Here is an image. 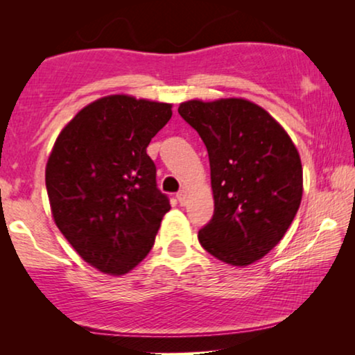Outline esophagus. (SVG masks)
Here are the masks:
<instances>
[{
    "instance_id": "34e87169",
    "label": "esophagus",
    "mask_w": 355,
    "mask_h": 355,
    "mask_svg": "<svg viewBox=\"0 0 355 355\" xmlns=\"http://www.w3.org/2000/svg\"><path fill=\"white\" fill-rule=\"evenodd\" d=\"M176 198H178V202L181 203V205H184V203H186V200H187V191H181V192H178Z\"/></svg>"
}]
</instances>
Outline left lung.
Returning a JSON list of instances; mask_svg holds the SVG:
<instances>
[{
  "mask_svg": "<svg viewBox=\"0 0 355 355\" xmlns=\"http://www.w3.org/2000/svg\"><path fill=\"white\" fill-rule=\"evenodd\" d=\"M178 111L200 135L210 159L215 211L198 231V242L225 263H254L283 239L299 210L302 164L297 148L249 100H191Z\"/></svg>",
  "mask_w": 355,
  "mask_h": 355,
  "instance_id": "1",
  "label": "left lung"
}]
</instances>
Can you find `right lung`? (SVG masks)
<instances>
[{
    "instance_id": "right-lung-1",
    "label": "right lung",
    "mask_w": 355,
    "mask_h": 355,
    "mask_svg": "<svg viewBox=\"0 0 355 355\" xmlns=\"http://www.w3.org/2000/svg\"><path fill=\"white\" fill-rule=\"evenodd\" d=\"M171 114L169 103L110 95L58 135L45 173L53 218L77 254L103 273L137 266L171 208L147 155Z\"/></svg>"
}]
</instances>
